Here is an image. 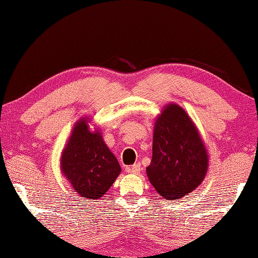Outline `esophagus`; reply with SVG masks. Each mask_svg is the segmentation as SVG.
Wrapping results in <instances>:
<instances>
[{
  "label": "esophagus",
  "instance_id": "34e87169",
  "mask_svg": "<svg viewBox=\"0 0 258 258\" xmlns=\"http://www.w3.org/2000/svg\"><path fill=\"white\" fill-rule=\"evenodd\" d=\"M126 171L131 174H135V175L139 174L141 172V164L138 163V164H134V165H132V166L126 167Z\"/></svg>",
  "mask_w": 258,
  "mask_h": 258
}]
</instances>
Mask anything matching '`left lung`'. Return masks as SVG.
<instances>
[{
    "instance_id": "obj_1",
    "label": "left lung",
    "mask_w": 258,
    "mask_h": 258,
    "mask_svg": "<svg viewBox=\"0 0 258 258\" xmlns=\"http://www.w3.org/2000/svg\"><path fill=\"white\" fill-rule=\"evenodd\" d=\"M208 154L199 128L178 104L168 103L157 115L153 131V156L146 174L164 199L188 195L204 180Z\"/></svg>"
}]
</instances>
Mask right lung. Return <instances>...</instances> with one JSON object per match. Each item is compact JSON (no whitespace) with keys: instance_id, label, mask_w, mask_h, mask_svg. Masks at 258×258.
Instances as JSON below:
<instances>
[{"instance_id":"obj_1","label":"right lung","mask_w":258,"mask_h":258,"mask_svg":"<svg viewBox=\"0 0 258 258\" xmlns=\"http://www.w3.org/2000/svg\"><path fill=\"white\" fill-rule=\"evenodd\" d=\"M91 118L75 122L59 160L62 174L71 187L85 200H98L117 178L122 168L98 128H90Z\"/></svg>"}]
</instances>
